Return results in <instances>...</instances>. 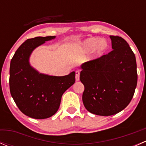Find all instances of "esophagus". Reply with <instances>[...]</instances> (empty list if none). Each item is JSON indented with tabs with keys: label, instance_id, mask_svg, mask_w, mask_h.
Here are the masks:
<instances>
[{
	"label": "esophagus",
	"instance_id": "34e87169",
	"mask_svg": "<svg viewBox=\"0 0 146 146\" xmlns=\"http://www.w3.org/2000/svg\"><path fill=\"white\" fill-rule=\"evenodd\" d=\"M80 80V71L77 70L76 72V81H78Z\"/></svg>",
	"mask_w": 146,
	"mask_h": 146
}]
</instances>
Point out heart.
<instances>
[{
  "instance_id": "obj_1",
  "label": "heart",
  "mask_w": 146,
  "mask_h": 146,
  "mask_svg": "<svg viewBox=\"0 0 146 146\" xmlns=\"http://www.w3.org/2000/svg\"><path fill=\"white\" fill-rule=\"evenodd\" d=\"M81 46L82 50L85 52H90L93 50L92 51L94 56L95 57H100L109 49V43L104 39L89 38L82 42Z\"/></svg>"
}]
</instances>
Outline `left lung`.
<instances>
[{"label": "left lung", "instance_id": "8db88e82", "mask_svg": "<svg viewBox=\"0 0 146 146\" xmlns=\"http://www.w3.org/2000/svg\"><path fill=\"white\" fill-rule=\"evenodd\" d=\"M113 50L81 66L80 80L85 87L86 110L111 116L126 108L133 98L138 75L135 54L122 37L110 36Z\"/></svg>", "mask_w": 146, "mask_h": 146}]
</instances>
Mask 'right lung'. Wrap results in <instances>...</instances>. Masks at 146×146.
I'll return each mask as SVG.
<instances>
[{"label":"right lung","mask_w":146,"mask_h":146,"mask_svg":"<svg viewBox=\"0 0 146 146\" xmlns=\"http://www.w3.org/2000/svg\"><path fill=\"white\" fill-rule=\"evenodd\" d=\"M55 36L28 39L17 48L10 61V94L20 111L33 119H43L56 114L65 91L75 83L76 73L64 76L39 73L29 64L35 48Z\"/></svg>","instance_id":"add662e5"}]
</instances>
